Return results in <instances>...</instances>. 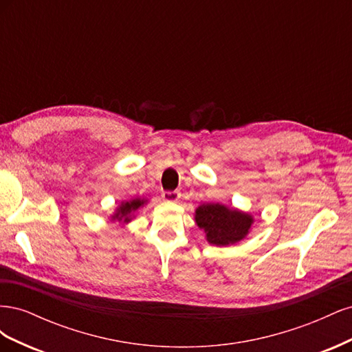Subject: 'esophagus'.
Segmentation results:
<instances>
[{
	"label": "esophagus",
	"mask_w": 352,
	"mask_h": 352,
	"mask_svg": "<svg viewBox=\"0 0 352 352\" xmlns=\"http://www.w3.org/2000/svg\"><path fill=\"white\" fill-rule=\"evenodd\" d=\"M162 197L166 201H177L180 198V192H179V190H164Z\"/></svg>",
	"instance_id": "1"
}]
</instances>
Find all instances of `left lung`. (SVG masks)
<instances>
[{"label": "left lung", "mask_w": 352, "mask_h": 352, "mask_svg": "<svg viewBox=\"0 0 352 352\" xmlns=\"http://www.w3.org/2000/svg\"><path fill=\"white\" fill-rule=\"evenodd\" d=\"M195 220L199 229L206 232L207 241L212 245H230L241 241L248 233L252 223L251 216L220 204L199 206Z\"/></svg>", "instance_id": "1"}]
</instances>
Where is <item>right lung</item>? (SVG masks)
Wrapping results in <instances>:
<instances>
[{"mask_svg": "<svg viewBox=\"0 0 352 352\" xmlns=\"http://www.w3.org/2000/svg\"><path fill=\"white\" fill-rule=\"evenodd\" d=\"M142 204H144V201H141V199H132L129 202H124V204L120 207V210L117 211L116 217L119 220L124 219V221H127V220H129L131 212H133L135 210L140 208Z\"/></svg>", "mask_w": 352, "mask_h": 352, "instance_id": "obj_1", "label": "right lung"}]
</instances>
